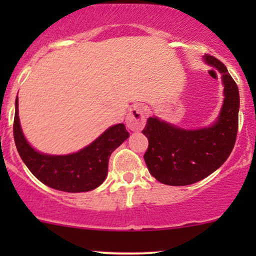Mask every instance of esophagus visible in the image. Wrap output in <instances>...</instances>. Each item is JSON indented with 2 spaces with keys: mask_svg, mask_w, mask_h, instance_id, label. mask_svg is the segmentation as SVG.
Segmentation results:
<instances>
[{
  "mask_svg": "<svg viewBox=\"0 0 256 256\" xmlns=\"http://www.w3.org/2000/svg\"><path fill=\"white\" fill-rule=\"evenodd\" d=\"M146 113L140 106H134L128 112L126 116V126L131 131H140L142 130L143 126L146 124Z\"/></svg>",
  "mask_w": 256,
  "mask_h": 256,
  "instance_id": "1",
  "label": "esophagus"
}]
</instances>
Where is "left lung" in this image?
Here are the masks:
<instances>
[{
    "label": "left lung",
    "mask_w": 256,
    "mask_h": 256,
    "mask_svg": "<svg viewBox=\"0 0 256 256\" xmlns=\"http://www.w3.org/2000/svg\"><path fill=\"white\" fill-rule=\"evenodd\" d=\"M204 61L218 70L224 85V101L216 122L189 130L150 116L142 131L149 140L144 154L146 167L162 184L180 186L202 180L225 162L236 142L238 88L222 61L208 54Z\"/></svg>",
    "instance_id": "8db88e82"
}]
</instances>
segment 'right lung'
I'll list each match as a JSON object with an SVG mask.
<instances>
[{"instance_id": "1", "label": "right lung", "mask_w": 256, "mask_h": 256, "mask_svg": "<svg viewBox=\"0 0 256 256\" xmlns=\"http://www.w3.org/2000/svg\"><path fill=\"white\" fill-rule=\"evenodd\" d=\"M13 131L18 152L32 174L43 184L66 192H90L100 186L107 177L110 154L130 137L124 124H116L77 152L43 154L37 152L22 134L18 96Z\"/></svg>"}]
</instances>
